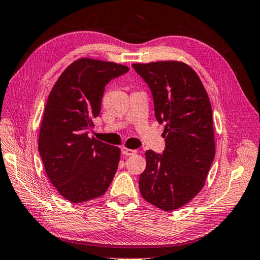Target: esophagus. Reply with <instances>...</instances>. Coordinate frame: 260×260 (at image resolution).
I'll use <instances>...</instances> for the list:
<instances>
[{"instance_id":"34e87169","label":"esophagus","mask_w":260,"mask_h":260,"mask_svg":"<svg viewBox=\"0 0 260 260\" xmlns=\"http://www.w3.org/2000/svg\"><path fill=\"white\" fill-rule=\"evenodd\" d=\"M121 152L124 155H134L137 153V150L134 149H129V148H122L121 149Z\"/></svg>"}]
</instances>
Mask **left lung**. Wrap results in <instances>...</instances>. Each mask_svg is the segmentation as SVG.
Listing matches in <instances>:
<instances>
[{
	"label": "left lung",
	"mask_w": 260,
	"mask_h": 260,
	"mask_svg": "<svg viewBox=\"0 0 260 260\" xmlns=\"http://www.w3.org/2000/svg\"><path fill=\"white\" fill-rule=\"evenodd\" d=\"M151 89L154 114L165 123L162 154L146 151L139 178L143 199L165 211L189 203L206 183L215 158L212 109L198 74L181 61L134 63Z\"/></svg>",
	"instance_id": "left-lung-1"
}]
</instances>
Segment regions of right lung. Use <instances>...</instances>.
I'll use <instances>...</instances> for the list:
<instances>
[{
	"label": "right lung",
	"instance_id": "obj_1",
	"mask_svg": "<svg viewBox=\"0 0 260 260\" xmlns=\"http://www.w3.org/2000/svg\"><path fill=\"white\" fill-rule=\"evenodd\" d=\"M129 71L115 62L81 57L72 62L52 88L39 136L47 176L71 203L105 194L120 161L118 147L88 136L100 114L106 84Z\"/></svg>",
	"mask_w": 260,
	"mask_h": 260
}]
</instances>
